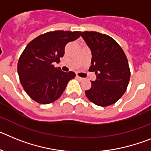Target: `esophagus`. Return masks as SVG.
<instances>
[{
    "mask_svg": "<svg viewBox=\"0 0 151 151\" xmlns=\"http://www.w3.org/2000/svg\"><path fill=\"white\" fill-rule=\"evenodd\" d=\"M76 78H78V80H82V79H83V78H82V77H79V76H76Z\"/></svg>",
    "mask_w": 151,
    "mask_h": 151,
    "instance_id": "esophagus-1",
    "label": "esophagus"
}]
</instances>
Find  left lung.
<instances>
[{
	"mask_svg": "<svg viewBox=\"0 0 151 151\" xmlns=\"http://www.w3.org/2000/svg\"><path fill=\"white\" fill-rule=\"evenodd\" d=\"M82 37L91 51V72L97 77L85 95L94 104H115L126 91L130 79L127 57L115 40L97 32H84Z\"/></svg>",
	"mask_w": 151,
	"mask_h": 151,
	"instance_id": "obj_1",
	"label": "left lung"
}]
</instances>
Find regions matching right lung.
Instances as JSON below:
<instances>
[{
  "label": "right lung",
  "instance_id": "add662e5",
  "mask_svg": "<svg viewBox=\"0 0 151 151\" xmlns=\"http://www.w3.org/2000/svg\"><path fill=\"white\" fill-rule=\"evenodd\" d=\"M81 32L54 31L38 36L28 44L21 54L17 71L26 94L41 104L54 102L62 95L73 72L65 73L54 63H60L69 42L78 39Z\"/></svg>",
  "mask_w": 151,
  "mask_h": 151
}]
</instances>
